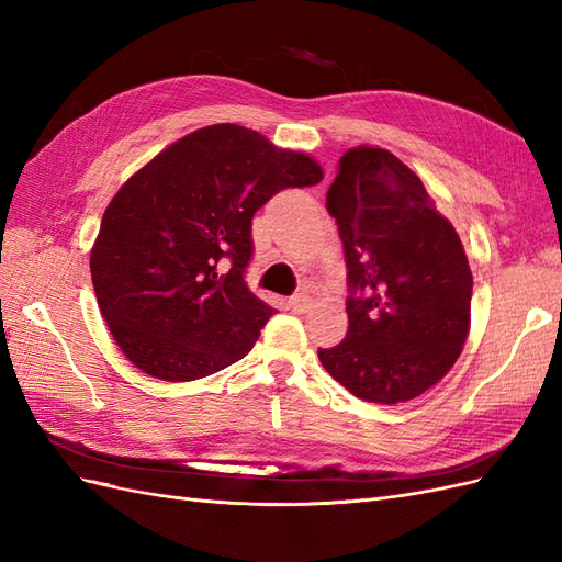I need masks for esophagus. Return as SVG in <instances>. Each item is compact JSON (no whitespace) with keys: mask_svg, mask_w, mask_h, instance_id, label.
<instances>
[{"mask_svg":"<svg viewBox=\"0 0 562 562\" xmlns=\"http://www.w3.org/2000/svg\"><path fill=\"white\" fill-rule=\"evenodd\" d=\"M288 307H291L295 314H304L312 307V300L307 295H295L288 300Z\"/></svg>","mask_w":562,"mask_h":562,"instance_id":"esophagus-1","label":"esophagus"}]
</instances>
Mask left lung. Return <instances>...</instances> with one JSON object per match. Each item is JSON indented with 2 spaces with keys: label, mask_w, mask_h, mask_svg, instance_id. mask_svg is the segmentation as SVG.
Returning a JSON list of instances; mask_svg holds the SVG:
<instances>
[{
  "label": "left lung",
  "mask_w": 562,
  "mask_h": 562,
  "mask_svg": "<svg viewBox=\"0 0 562 562\" xmlns=\"http://www.w3.org/2000/svg\"><path fill=\"white\" fill-rule=\"evenodd\" d=\"M345 244L349 330L318 349L330 375L368 403L394 405L443 380L471 326L462 239L422 180L389 149H347L326 196Z\"/></svg>",
  "instance_id": "1"
}]
</instances>
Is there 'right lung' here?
<instances>
[{
	"label": "right lung",
	"instance_id": "add662e5",
	"mask_svg": "<svg viewBox=\"0 0 562 562\" xmlns=\"http://www.w3.org/2000/svg\"><path fill=\"white\" fill-rule=\"evenodd\" d=\"M321 180L310 155L236 124L187 133L135 171L91 248L98 307L126 359L164 382L244 359L274 314L244 281L250 220L285 187Z\"/></svg>",
	"mask_w": 562,
	"mask_h": 562
}]
</instances>
